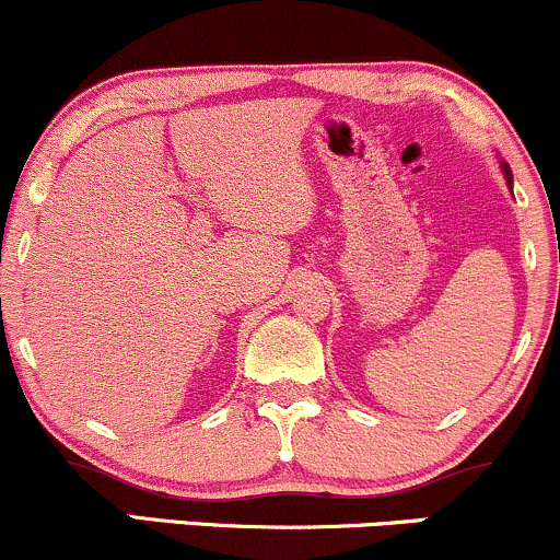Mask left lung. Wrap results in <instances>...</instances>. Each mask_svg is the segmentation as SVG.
<instances>
[{
    "mask_svg": "<svg viewBox=\"0 0 560 560\" xmlns=\"http://www.w3.org/2000/svg\"><path fill=\"white\" fill-rule=\"evenodd\" d=\"M500 171H503V176H505V184H508V189L513 191V173H511V168H508V163H500Z\"/></svg>",
    "mask_w": 560,
    "mask_h": 560,
    "instance_id": "1",
    "label": "left lung"
}]
</instances>
